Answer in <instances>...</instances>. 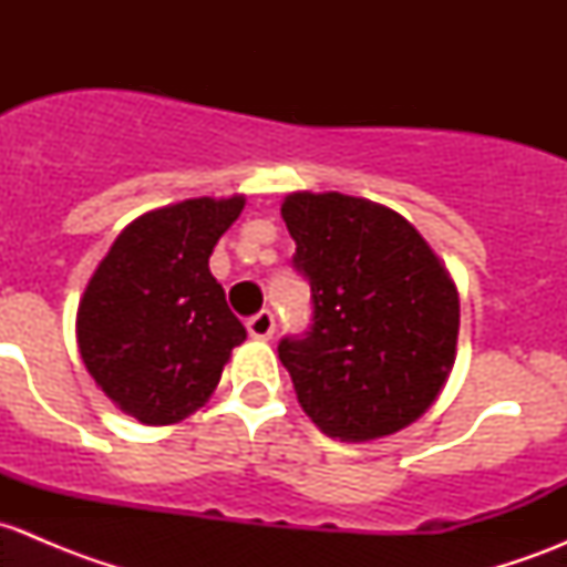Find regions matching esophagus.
I'll use <instances>...</instances> for the list:
<instances>
[{"mask_svg": "<svg viewBox=\"0 0 567 567\" xmlns=\"http://www.w3.org/2000/svg\"><path fill=\"white\" fill-rule=\"evenodd\" d=\"M274 329H277V320H274L271 310H260L257 316H251L247 320V331L255 340H271Z\"/></svg>", "mask_w": 567, "mask_h": 567, "instance_id": "obj_1", "label": "esophagus"}]
</instances>
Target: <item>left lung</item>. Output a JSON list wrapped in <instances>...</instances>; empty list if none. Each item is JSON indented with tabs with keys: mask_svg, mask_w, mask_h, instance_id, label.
I'll use <instances>...</instances> for the list:
<instances>
[{
	"mask_svg": "<svg viewBox=\"0 0 567 567\" xmlns=\"http://www.w3.org/2000/svg\"><path fill=\"white\" fill-rule=\"evenodd\" d=\"M282 219L312 290L310 331L277 348L301 409L342 442L420 420L455 364L461 305L447 268L411 221L370 199L293 192Z\"/></svg>",
	"mask_w": 567,
	"mask_h": 567,
	"instance_id": "8db88e82",
	"label": "left lung"
}]
</instances>
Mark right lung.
Here are the masks:
<instances>
[{"label": "right lung", "instance_id": "right-lung-1", "mask_svg": "<svg viewBox=\"0 0 567 567\" xmlns=\"http://www.w3.org/2000/svg\"><path fill=\"white\" fill-rule=\"evenodd\" d=\"M247 199L197 197L131 221L84 288L76 340L84 368L142 425H173L205 405L247 340L208 257Z\"/></svg>", "mask_w": 567, "mask_h": 567}]
</instances>
